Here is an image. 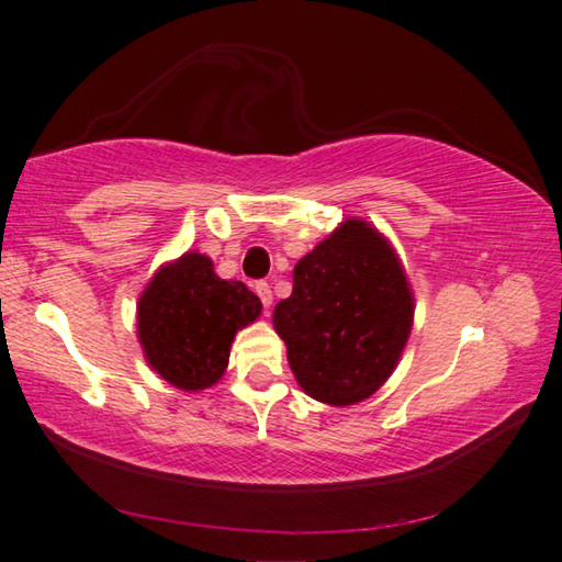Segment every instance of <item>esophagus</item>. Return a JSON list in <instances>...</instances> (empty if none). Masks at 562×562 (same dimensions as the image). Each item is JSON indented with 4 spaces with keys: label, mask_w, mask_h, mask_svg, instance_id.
Returning <instances> with one entry per match:
<instances>
[{
    "label": "esophagus",
    "mask_w": 562,
    "mask_h": 562,
    "mask_svg": "<svg viewBox=\"0 0 562 562\" xmlns=\"http://www.w3.org/2000/svg\"><path fill=\"white\" fill-rule=\"evenodd\" d=\"M255 292H258V297H260V302H262V307H265V310H270V304H272V290H270V284L265 282V280L255 282Z\"/></svg>",
    "instance_id": "34e87169"
}]
</instances>
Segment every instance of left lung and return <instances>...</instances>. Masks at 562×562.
I'll list each match as a JSON object with an SVG mask.
<instances>
[{"mask_svg":"<svg viewBox=\"0 0 562 562\" xmlns=\"http://www.w3.org/2000/svg\"><path fill=\"white\" fill-rule=\"evenodd\" d=\"M412 317L402 265L361 221H347L294 265L292 294L272 315L300 386L335 406L357 404L386 382Z\"/></svg>","mask_w":562,"mask_h":562,"instance_id":"left-lung-1","label":"left lung"}]
</instances>
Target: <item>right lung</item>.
Returning a JSON list of instances; mask_svg holds the SVG:
<instances>
[{
  "instance_id": "1",
  "label": "right lung",
  "mask_w": 562,
  "mask_h": 562,
  "mask_svg": "<svg viewBox=\"0 0 562 562\" xmlns=\"http://www.w3.org/2000/svg\"><path fill=\"white\" fill-rule=\"evenodd\" d=\"M260 310L258 294L217 278L205 255L188 252L156 272L140 294L138 339L166 382L195 392L223 376L235 331Z\"/></svg>"
}]
</instances>
